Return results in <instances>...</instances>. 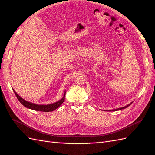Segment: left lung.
<instances>
[{
    "mask_svg": "<svg viewBox=\"0 0 155 155\" xmlns=\"http://www.w3.org/2000/svg\"><path fill=\"white\" fill-rule=\"evenodd\" d=\"M132 103V102L131 103H130V104H129L128 105H127V106H124V107H120V108H117V109H115V110H107V111H118V110H123V109H125V108H126V107H127L128 106H129Z\"/></svg>",
    "mask_w": 155,
    "mask_h": 155,
    "instance_id": "8db88e82",
    "label": "left lung"
}]
</instances>
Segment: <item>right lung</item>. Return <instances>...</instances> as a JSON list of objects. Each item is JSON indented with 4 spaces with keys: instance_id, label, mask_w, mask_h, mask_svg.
<instances>
[{
    "instance_id": "obj_1",
    "label": "right lung",
    "mask_w": 155,
    "mask_h": 155,
    "mask_svg": "<svg viewBox=\"0 0 155 155\" xmlns=\"http://www.w3.org/2000/svg\"><path fill=\"white\" fill-rule=\"evenodd\" d=\"M12 90L14 91L15 95L16 96L18 99L19 100V101L24 106L27 107V108H29L33 110L44 111V112H49V111H52L54 110H56L58 107L61 106V104L64 102V98H65V94H66V92H64L63 98L54 103H52L49 104H37L28 102L27 101L23 99L22 97H21L18 95L14 89Z\"/></svg>"
}]
</instances>
